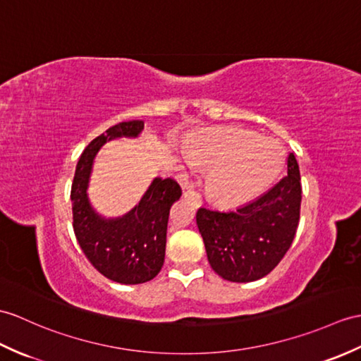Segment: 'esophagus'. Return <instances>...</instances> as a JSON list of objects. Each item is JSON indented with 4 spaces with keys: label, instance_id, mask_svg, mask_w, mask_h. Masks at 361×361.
Masks as SVG:
<instances>
[{
    "label": "esophagus",
    "instance_id": "34e87169",
    "mask_svg": "<svg viewBox=\"0 0 361 361\" xmlns=\"http://www.w3.org/2000/svg\"><path fill=\"white\" fill-rule=\"evenodd\" d=\"M184 198H186L188 201H190L192 204H194L195 207H198V206H201V195L198 194V192H195L194 189H188V190H184Z\"/></svg>",
    "mask_w": 361,
    "mask_h": 361
}]
</instances>
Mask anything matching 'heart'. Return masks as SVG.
Wrapping results in <instances>:
<instances>
[{"mask_svg":"<svg viewBox=\"0 0 361 361\" xmlns=\"http://www.w3.org/2000/svg\"><path fill=\"white\" fill-rule=\"evenodd\" d=\"M192 160L214 166L209 192L224 206H240L271 186L284 164V150L274 138L245 129L198 132L188 142Z\"/></svg>","mask_w":361,"mask_h":361,"instance_id":"1","label":"heart"}]
</instances>
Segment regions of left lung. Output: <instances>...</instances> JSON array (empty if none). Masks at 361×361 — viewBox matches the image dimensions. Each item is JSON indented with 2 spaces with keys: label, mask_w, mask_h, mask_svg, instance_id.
<instances>
[{
  "label": "left lung",
  "mask_w": 361,
  "mask_h": 361,
  "mask_svg": "<svg viewBox=\"0 0 361 361\" xmlns=\"http://www.w3.org/2000/svg\"><path fill=\"white\" fill-rule=\"evenodd\" d=\"M300 204V169L295 155L289 154L288 175L262 197L229 212L200 207L197 224L209 264L228 281L263 279L292 245Z\"/></svg>",
  "instance_id": "left-lung-1"
}]
</instances>
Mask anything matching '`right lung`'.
Masks as SVG:
<instances>
[{
    "instance_id": "right-lung-1",
    "label": "right lung",
    "mask_w": 361,
    "mask_h": 361,
    "mask_svg": "<svg viewBox=\"0 0 361 361\" xmlns=\"http://www.w3.org/2000/svg\"><path fill=\"white\" fill-rule=\"evenodd\" d=\"M142 129L140 120L123 121L92 140L80 157L71 190L73 232L82 252L99 274L121 284L146 283L161 271L169 211L181 197L177 181L157 177L123 216L104 219L92 207L87 189L98 150L115 138H137Z\"/></svg>"
}]
</instances>
